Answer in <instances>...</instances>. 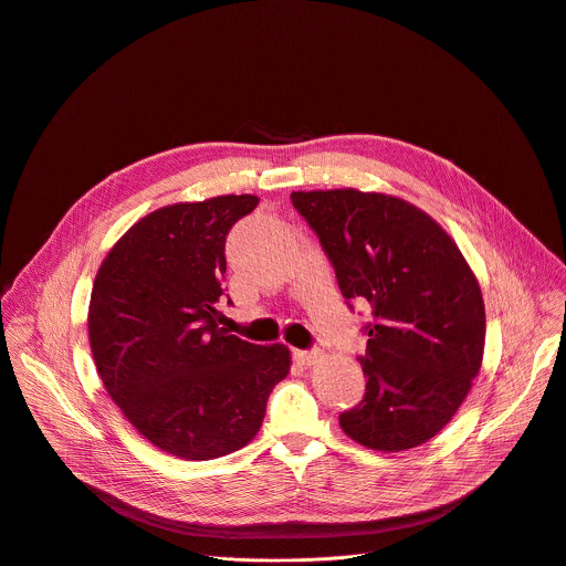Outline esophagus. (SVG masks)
<instances>
[{"instance_id": "esophagus-1", "label": "esophagus", "mask_w": 566, "mask_h": 566, "mask_svg": "<svg viewBox=\"0 0 566 566\" xmlns=\"http://www.w3.org/2000/svg\"><path fill=\"white\" fill-rule=\"evenodd\" d=\"M293 358L300 363V365H313L317 358H319V352L317 349H295L293 352Z\"/></svg>"}]
</instances>
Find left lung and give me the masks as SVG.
<instances>
[{"instance_id":"1","label":"left lung","mask_w":566,"mask_h":566,"mask_svg":"<svg viewBox=\"0 0 566 566\" xmlns=\"http://www.w3.org/2000/svg\"><path fill=\"white\" fill-rule=\"evenodd\" d=\"M317 234L347 306L369 304L358 356L367 385L340 415L354 441L400 452L432 439L479 374L486 313L479 284L448 232L408 201L345 190L293 192Z\"/></svg>"}]
</instances>
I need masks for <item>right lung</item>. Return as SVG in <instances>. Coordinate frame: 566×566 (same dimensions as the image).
I'll use <instances>...</instances> for the list:
<instances>
[{
	"label": "right lung",
	"instance_id": "right-lung-1",
	"mask_svg": "<svg viewBox=\"0 0 566 566\" xmlns=\"http://www.w3.org/2000/svg\"><path fill=\"white\" fill-rule=\"evenodd\" d=\"M258 203L226 195L160 208L120 237L94 282L90 343L109 396L149 443L188 461L244 448L289 374L284 345L219 327L226 237Z\"/></svg>",
	"mask_w": 566,
	"mask_h": 566
}]
</instances>
